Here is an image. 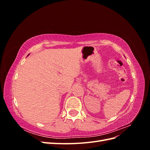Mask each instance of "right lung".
I'll use <instances>...</instances> for the list:
<instances>
[{
	"label": "right lung",
	"instance_id": "obj_1",
	"mask_svg": "<svg viewBox=\"0 0 150 150\" xmlns=\"http://www.w3.org/2000/svg\"><path fill=\"white\" fill-rule=\"evenodd\" d=\"M28 56H29V55H28Z\"/></svg>",
	"mask_w": 150,
	"mask_h": 150
}]
</instances>
